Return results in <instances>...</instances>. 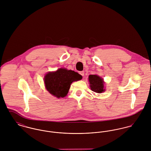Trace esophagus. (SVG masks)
<instances>
[{"label":"esophagus","instance_id":"1","mask_svg":"<svg viewBox=\"0 0 151 151\" xmlns=\"http://www.w3.org/2000/svg\"><path fill=\"white\" fill-rule=\"evenodd\" d=\"M79 74H80L81 75H82V76H84V72L83 71L79 72Z\"/></svg>","mask_w":151,"mask_h":151}]
</instances>
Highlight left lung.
<instances>
[{"label": "left lung", "mask_w": 151, "mask_h": 151, "mask_svg": "<svg viewBox=\"0 0 151 151\" xmlns=\"http://www.w3.org/2000/svg\"><path fill=\"white\" fill-rule=\"evenodd\" d=\"M88 81L91 90L97 93H102L104 92V79L97 75H90L88 76Z\"/></svg>", "instance_id": "1"}]
</instances>
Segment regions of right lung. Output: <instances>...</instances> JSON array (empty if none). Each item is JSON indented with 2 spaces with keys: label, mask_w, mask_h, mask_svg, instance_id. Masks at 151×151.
I'll return each mask as SVG.
<instances>
[{
  "label": "right lung",
  "mask_w": 151,
  "mask_h": 151,
  "mask_svg": "<svg viewBox=\"0 0 151 151\" xmlns=\"http://www.w3.org/2000/svg\"><path fill=\"white\" fill-rule=\"evenodd\" d=\"M82 76L78 72L65 68L48 72L44 78L47 90L55 97L63 98L67 95L73 82L81 80Z\"/></svg>",
  "instance_id": "add662e5"
}]
</instances>
